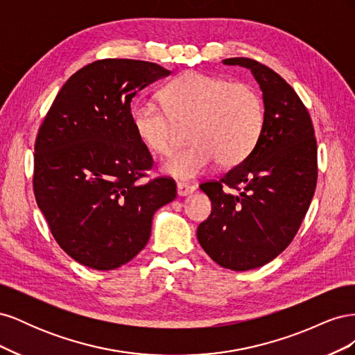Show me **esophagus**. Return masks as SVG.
<instances>
[{"instance_id": "obj_1", "label": "esophagus", "mask_w": 355, "mask_h": 355, "mask_svg": "<svg viewBox=\"0 0 355 355\" xmlns=\"http://www.w3.org/2000/svg\"><path fill=\"white\" fill-rule=\"evenodd\" d=\"M196 191L194 185L185 184V182H178V196L179 197H187Z\"/></svg>"}]
</instances>
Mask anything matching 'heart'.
I'll use <instances>...</instances> for the list:
<instances>
[{"label": "heart", "mask_w": 355, "mask_h": 355, "mask_svg": "<svg viewBox=\"0 0 355 355\" xmlns=\"http://www.w3.org/2000/svg\"><path fill=\"white\" fill-rule=\"evenodd\" d=\"M159 99L163 106L135 102L130 123L142 145L159 155L173 151L179 127L189 124L194 144L163 164L164 173L180 180L202 175L214 161L222 167L241 163L261 136L263 106L250 85L192 71L168 83Z\"/></svg>", "instance_id": "obj_1"}]
</instances>
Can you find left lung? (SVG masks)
<instances>
[{
  "mask_svg": "<svg viewBox=\"0 0 355 355\" xmlns=\"http://www.w3.org/2000/svg\"><path fill=\"white\" fill-rule=\"evenodd\" d=\"M222 63L253 73L262 90L263 127L239 166L200 185L211 213L197 239L218 265L249 271L275 259L302 223L317 184V141L305 105L280 75L249 58Z\"/></svg>",
  "mask_w": 355,
  "mask_h": 355,
  "instance_id": "left-lung-1",
  "label": "left lung"
}]
</instances>
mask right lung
<instances>
[{"instance_id": "add662e5", "label": "right lung", "mask_w": 355, "mask_h": 355, "mask_svg": "<svg viewBox=\"0 0 355 355\" xmlns=\"http://www.w3.org/2000/svg\"><path fill=\"white\" fill-rule=\"evenodd\" d=\"M171 72L153 62L103 59L63 84L35 141L34 192L53 237L99 271L132 261L154 213L176 198L173 179L141 184L153 157L133 132L130 102Z\"/></svg>"}]
</instances>
